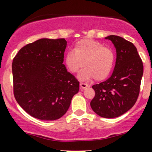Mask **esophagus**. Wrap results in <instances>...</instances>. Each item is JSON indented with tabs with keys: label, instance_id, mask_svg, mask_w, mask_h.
Here are the masks:
<instances>
[{
	"label": "esophagus",
	"instance_id": "obj_1",
	"mask_svg": "<svg viewBox=\"0 0 152 152\" xmlns=\"http://www.w3.org/2000/svg\"><path fill=\"white\" fill-rule=\"evenodd\" d=\"M88 85L86 84V83H82V82L80 83V87H81V88H82V89H83V88H86V87H88Z\"/></svg>",
	"mask_w": 152,
	"mask_h": 152
}]
</instances>
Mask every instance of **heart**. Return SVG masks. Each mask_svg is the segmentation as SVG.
<instances>
[{
    "mask_svg": "<svg viewBox=\"0 0 152 152\" xmlns=\"http://www.w3.org/2000/svg\"><path fill=\"white\" fill-rule=\"evenodd\" d=\"M114 63V53L111 48L103 46L98 41L83 39L75 44L74 51L66 54L65 64L71 73H76L84 66L79 74L83 80L94 78L103 81L109 76Z\"/></svg>",
    "mask_w": 152,
    "mask_h": 152,
    "instance_id": "b5f03b06",
    "label": "heart"
}]
</instances>
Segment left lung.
<instances>
[{
	"instance_id": "left-lung-1",
	"label": "left lung",
	"mask_w": 152,
	"mask_h": 152,
	"mask_svg": "<svg viewBox=\"0 0 152 152\" xmlns=\"http://www.w3.org/2000/svg\"><path fill=\"white\" fill-rule=\"evenodd\" d=\"M105 38L112 41L116 48V64L111 77L92 86L95 96L90 104L96 114L110 118L124 114L135 104L140 91L144 66L132 42L114 35Z\"/></svg>"
}]
</instances>
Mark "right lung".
<instances>
[{"label": "right lung", "instance_id": "1", "mask_svg": "<svg viewBox=\"0 0 152 152\" xmlns=\"http://www.w3.org/2000/svg\"><path fill=\"white\" fill-rule=\"evenodd\" d=\"M67 41L41 38L20 48L12 63L13 94L22 109L41 120L66 114L79 82L63 64Z\"/></svg>", "mask_w": 152, "mask_h": 152}]
</instances>
